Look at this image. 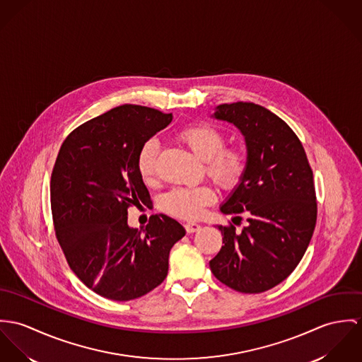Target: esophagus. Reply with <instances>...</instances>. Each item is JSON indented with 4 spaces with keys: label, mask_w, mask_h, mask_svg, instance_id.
Segmentation results:
<instances>
[{
    "label": "esophagus",
    "mask_w": 362,
    "mask_h": 362,
    "mask_svg": "<svg viewBox=\"0 0 362 362\" xmlns=\"http://www.w3.org/2000/svg\"><path fill=\"white\" fill-rule=\"evenodd\" d=\"M185 229H186L187 233H194V232H199V230H200L201 226L199 223H196V222H187V223L185 225Z\"/></svg>",
    "instance_id": "1"
}]
</instances>
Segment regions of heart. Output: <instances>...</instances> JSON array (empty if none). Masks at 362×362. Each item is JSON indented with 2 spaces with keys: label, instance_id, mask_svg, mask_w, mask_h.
Returning a JSON list of instances; mask_svg holds the SVG:
<instances>
[{
  "label": "heart",
  "instance_id": "b5f03b06",
  "mask_svg": "<svg viewBox=\"0 0 362 362\" xmlns=\"http://www.w3.org/2000/svg\"><path fill=\"white\" fill-rule=\"evenodd\" d=\"M179 139L186 147L204 161L206 176L221 189L233 190L243 180L248 157L239 146H226V136L208 123H193L180 130ZM158 144L147 141L139 151L137 170L146 183L157 177ZM214 201V193L206 186L179 187L168 192L161 200V209L179 218L194 219L200 216L205 205Z\"/></svg>",
  "mask_w": 362,
  "mask_h": 362
}]
</instances>
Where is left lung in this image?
Here are the masks:
<instances>
[{
  "label": "left lung",
  "mask_w": 362,
  "mask_h": 362,
  "mask_svg": "<svg viewBox=\"0 0 362 362\" xmlns=\"http://www.w3.org/2000/svg\"><path fill=\"white\" fill-rule=\"evenodd\" d=\"M216 119L240 129L248 168L240 185L221 206L247 216L238 232L218 226L221 251L209 261L214 276L240 293H262L284 281L298 265L317 223L314 176L304 147L290 126L252 103L221 104Z\"/></svg>",
  "instance_id": "obj_1"
}]
</instances>
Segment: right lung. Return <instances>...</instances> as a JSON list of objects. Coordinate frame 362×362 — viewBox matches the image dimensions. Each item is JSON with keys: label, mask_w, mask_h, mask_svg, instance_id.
Listing matches in <instances>:
<instances>
[{"label": "right lung", "mask_w": 362, "mask_h": 362, "mask_svg": "<svg viewBox=\"0 0 362 362\" xmlns=\"http://www.w3.org/2000/svg\"><path fill=\"white\" fill-rule=\"evenodd\" d=\"M172 114L124 104L76 127L64 140L51 175V212L65 258L88 288L129 301L165 281L173 244L186 230L151 215L144 229L127 225V209L150 201L137 170L140 148Z\"/></svg>", "instance_id": "obj_1"}]
</instances>
